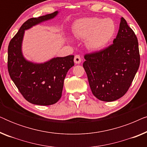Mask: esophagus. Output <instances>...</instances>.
I'll list each match as a JSON object with an SVG mask.
<instances>
[{
	"label": "esophagus",
	"mask_w": 147,
	"mask_h": 147,
	"mask_svg": "<svg viewBox=\"0 0 147 147\" xmlns=\"http://www.w3.org/2000/svg\"><path fill=\"white\" fill-rule=\"evenodd\" d=\"M81 57H80V55H75V57H74V62L76 64H79L80 63V62H81Z\"/></svg>",
	"instance_id": "34e87169"
}]
</instances>
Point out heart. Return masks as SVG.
I'll return each mask as SVG.
<instances>
[{
	"instance_id": "1",
	"label": "heart",
	"mask_w": 147,
	"mask_h": 147,
	"mask_svg": "<svg viewBox=\"0 0 147 147\" xmlns=\"http://www.w3.org/2000/svg\"><path fill=\"white\" fill-rule=\"evenodd\" d=\"M116 32V25L111 19L98 17H86L74 23L73 33L80 39H86L90 49L97 50L106 46Z\"/></svg>"
}]
</instances>
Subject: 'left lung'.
Listing matches in <instances>:
<instances>
[{"instance_id":"8db88e82","label":"left lung","mask_w":147,"mask_h":147,"mask_svg":"<svg viewBox=\"0 0 147 147\" xmlns=\"http://www.w3.org/2000/svg\"><path fill=\"white\" fill-rule=\"evenodd\" d=\"M84 58L83 67L92 94L102 101H114L127 92L139 67L137 37L122 17L113 43Z\"/></svg>"}]
</instances>
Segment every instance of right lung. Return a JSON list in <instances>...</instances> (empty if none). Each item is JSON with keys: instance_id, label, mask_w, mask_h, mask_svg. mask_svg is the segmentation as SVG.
Instances as JSON below:
<instances>
[{"instance_id": "1", "label": "right lung", "mask_w": 147, "mask_h": 147, "mask_svg": "<svg viewBox=\"0 0 147 147\" xmlns=\"http://www.w3.org/2000/svg\"><path fill=\"white\" fill-rule=\"evenodd\" d=\"M57 11L31 18L25 21L8 47V71L10 77L24 98L36 105L49 106L61 97L66 74L74 65V55L53 58L44 63H33L26 60L21 52L25 30L41 22L53 19Z\"/></svg>"}]
</instances>
